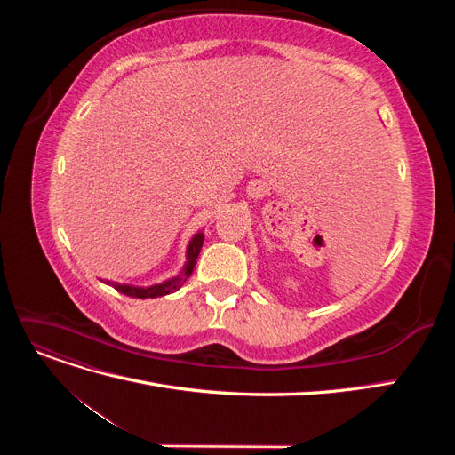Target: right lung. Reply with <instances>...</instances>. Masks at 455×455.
<instances>
[{
	"label": "right lung",
	"mask_w": 455,
	"mask_h": 455,
	"mask_svg": "<svg viewBox=\"0 0 455 455\" xmlns=\"http://www.w3.org/2000/svg\"><path fill=\"white\" fill-rule=\"evenodd\" d=\"M203 241H204V235L199 231L194 235V239L189 241V246H188V261H186V267L182 269L180 275H176V277L164 281V283H159V284H154V286H146V288H140V286H131V284H119V283H114L116 291L121 292V294H127L131 298H159V296H164V294H171V292H176L178 288H180L188 279L189 275L194 273V267H196V261H197V256L201 252V246H203ZM109 283V281H108Z\"/></svg>",
	"instance_id": "obj_1"
}]
</instances>
